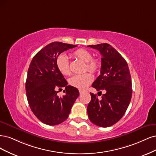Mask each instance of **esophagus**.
<instances>
[{"label":"esophagus","instance_id":"34e87169","mask_svg":"<svg viewBox=\"0 0 156 156\" xmlns=\"http://www.w3.org/2000/svg\"><path fill=\"white\" fill-rule=\"evenodd\" d=\"M79 92H80V94H83V93L86 92V91H84V90L80 89V90H79Z\"/></svg>","mask_w":156,"mask_h":156}]
</instances>
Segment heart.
I'll list each match as a JSON object with an SVG mask.
<instances>
[{"label":"heart","instance_id":"b5f03b06","mask_svg":"<svg viewBox=\"0 0 156 156\" xmlns=\"http://www.w3.org/2000/svg\"><path fill=\"white\" fill-rule=\"evenodd\" d=\"M74 56L86 63L85 69L92 73L97 72L100 68V62L97 58H93L92 54L87 50L80 48L74 52ZM56 66L60 73L65 76L71 74L69 67V62L66 55L60 54L56 59ZM93 80L92 75L90 73L76 74L69 79V83L72 86L80 89H84Z\"/></svg>","mask_w":156,"mask_h":156}]
</instances>
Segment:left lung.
Returning <instances> with one entry per match:
<instances>
[{
	"mask_svg": "<svg viewBox=\"0 0 156 156\" xmlns=\"http://www.w3.org/2000/svg\"><path fill=\"white\" fill-rule=\"evenodd\" d=\"M102 55L100 74L92 87L98 93L105 91L102 99L90 93L91 100L87 106L91 122L100 127H109L117 123L124 115L132 94L131 75L124 58L112 45L101 43L89 45Z\"/></svg>",
	"mask_w": 156,
	"mask_h": 156,
	"instance_id": "left-lung-1",
	"label": "left lung"
}]
</instances>
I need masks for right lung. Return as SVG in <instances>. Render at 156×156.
<instances>
[{
	"label": "right lung",
	"instance_id": "obj_1",
	"mask_svg": "<svg viewBox=\"0 0 156 156\" xmlns=\"http://www.w3.org/2000/svg\"><path fill=\"white\" fill-rule=\"evenodd\" d=\"M76 47L52 42L35 55L30 64L25 85L27 97L32 112L44 124L54 126L65 121L79 96L77 88L67 85L56 62L60 54ZM63 87L66 94L59 98L57 90Z\"/></svg>",
	"mask_w": 156,
	"mask_h": 156
}]
</instances>
